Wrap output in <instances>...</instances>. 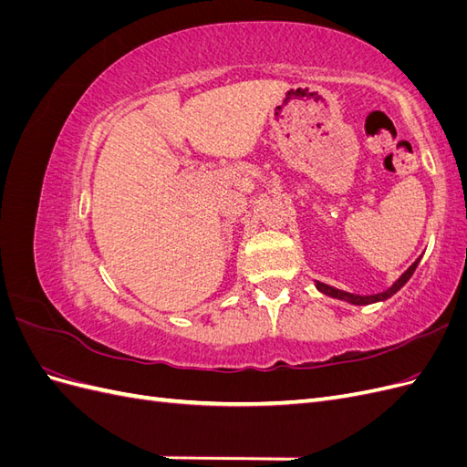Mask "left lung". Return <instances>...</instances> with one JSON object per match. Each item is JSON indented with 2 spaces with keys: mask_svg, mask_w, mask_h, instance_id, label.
<instances>
[{
  "mask_svg": "<svg viewBox=\"0 0 467 467\" xmlns=\"http://www.w3.org/2000/svg\"><path fill=\"white\" fill-rule=\"evenodd\" d=\"M419 265V259L407 268V271L393 282V286L388 288L386 292H379V294H374V296H358V294H350V292H345V290H337L329 285H323V282H316V286L319 292H323L325 296H331V298H337V300H345V302H350L355 306H366V304H374V302H381V300H388L389 296H393L395 292H398L400 288H403L405 282L413 276L415 268Z\"/></svg>",
  "mask_w": 467,
  "mask_h": 467,
  "instance_id": "1",
  "label": "left lung"
}]
</instances>
